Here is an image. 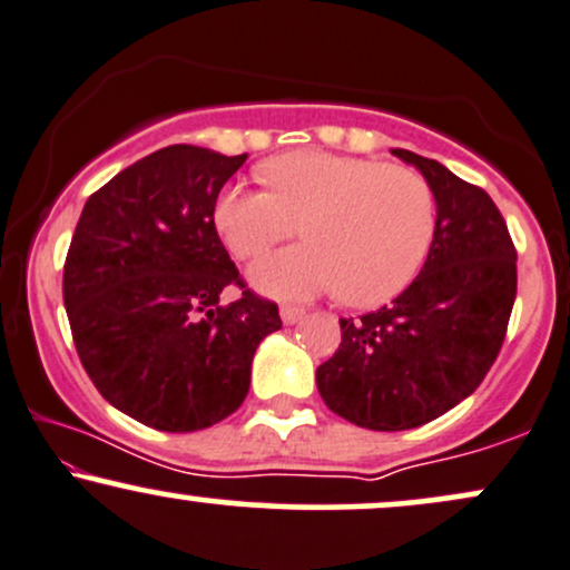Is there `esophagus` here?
Instances as JSON below:
<instances>
[{
    "instance_id": "esophagus-1",
    "label": "esophagus",
    "mask_w": 570,
    "mask_h": 570,
    "mask_svg": "<svg viewBox=\"0 0 570 570\" xmlns=\"http://www.w3.org/2000/svg\"><path fill=\"white\" fill-rule=\"evenodd\" d=\"M305 318V307L299 305H281V321L284 324H297V321Z\"/></svg>"
}]
</instances>
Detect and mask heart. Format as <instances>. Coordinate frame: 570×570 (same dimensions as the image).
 Wrapping results in <instances>:
<instances>
[{"instance_id":"heart-1","label":"heart","mask_w":570,"mask_h":570,"mask_svg":"<svg viewBox=\"0 0 570 570\" xmlns=\"http://www.w3.org/2000/svg\"><path fill=\"white\" fill-rule=\"evenodd\" d=\"M267 190L225 188L212 219L233 252L252 259L303 230L307 244L267 255L252 267L255 286L276 297L337 292L372 307L416 278L435 238V194L409 167L297 150L263 167Z\"/></svg>"}]
</instances>
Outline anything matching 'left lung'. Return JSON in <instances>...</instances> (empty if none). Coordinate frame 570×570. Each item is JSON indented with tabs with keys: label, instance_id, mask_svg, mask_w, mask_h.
Listing matches in <instances>:
<instances>
[{
	"label": "left lung",
	"instance_id": "obj_1",
	"mask_svg": "<svg viewBox=\"0 0 570 570\" xmlns=\"http://www.w3.org/2000/svg\"><path fill=\"white\" fill-rule=\"evenodd\" d=\"M393 154L433 188V246L393 303L340 318L337 353L315 372L334 414L382 433L433 422L475 393L502 351L518 292V252L491 196L433 159Z\"/></svg>",
	"mask_w": 570,
	"mask_h": 570
}]
</instances>
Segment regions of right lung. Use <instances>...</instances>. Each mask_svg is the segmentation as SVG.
Listing matches in <instances>:
<instances>
[{"instance_id":"add662e5","label":"right lung","mask_w":570,"mask_h":570,"mask_svg":"<svg viewBox=\"0 0 570 570\" xmlns=\"http://www.w3.org/2000/svg\"><path fill=\"white\" fill-rule=\"evenodd\" d=\"M246 161L169 146L87 198L63 265V303L85 372L111 406L164 433L217 424L249 393L278 305L246 289L212 209ZM243 297L218 305L225 285Z\"/></svg>"}]
</instances>
